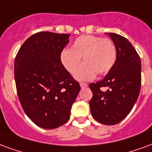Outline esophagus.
<instances>
[{
	"label": "esophagus",
	"mask_w": 152,
	"mask_h": 152,
	"mask_svg": "<svg viewBox=\"0 0 152 152\" xmlns=\"http://www.w3.org/2000/svg\"><path fill=\"white\" fill-rule=\"evenodd\" d=\"M88 85H87V83H80V87H82V88H83V87H87Z\"/></svg>",
	"instance_id": "1"
}]
</instances>
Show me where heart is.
<instances>
[{
	"label": "heart",
	"mask_w": 152,
	"mask_h": 152,
	"mask_svg": "<svg viewBox=\"0 0 152 152\" xmlns=\"http://www.w3.org/2000/svg\"><path fill=\"white\" fill-rule=\"evenodd\" d=\"M84 63L75 73L78 80H90L96 75L108 73L117 58L116 46L111 39L91 35H81L73 42L71 48L61 52L60 60L65 69L74 73L80 64L81 56Z\"/></svg>",
	"instance_id": "b5f03b06"
}]
</instances>
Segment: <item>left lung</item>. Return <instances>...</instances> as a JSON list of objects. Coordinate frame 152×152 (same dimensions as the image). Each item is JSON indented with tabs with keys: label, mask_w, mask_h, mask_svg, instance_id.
<instances>
[{
	"label": "left lung",
	"mask_w": 152,
	"mask_h": 152,
	"mask_svg": "<svg viewBox=\"0 0 152 152\" xmlns=\"http://www.w3.org/2000/svg\"><path fill=\"white\" fill-rule=\"evenodd\" d=\"M117 49V60L105 77L90 84L94 119L104 125L121 122L132 110L141 88V60L131 43L115 33H108ZM102 87H108L106 92Z\"/></svg>",
	"instance_id": "1"
}]
</instances>
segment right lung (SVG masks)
Wrapping results in <instances>:
<instances>
[{"instance_id":"1","label":"right lung","mask_w":152,"mask_h":152,"mask_svg":"<svg viewBox=\"0 0 152 152\" xmlns=\"http://www.w3.org/2000/svg\"><path fill=\"white\" fill-rule=\"evenodd\" d=\"M68 34L42 31L27 39L14 60L17 93L25 113L35 125L56 129L68 121L81 87L60 60Z\"/></svg>"}]
</instances>
